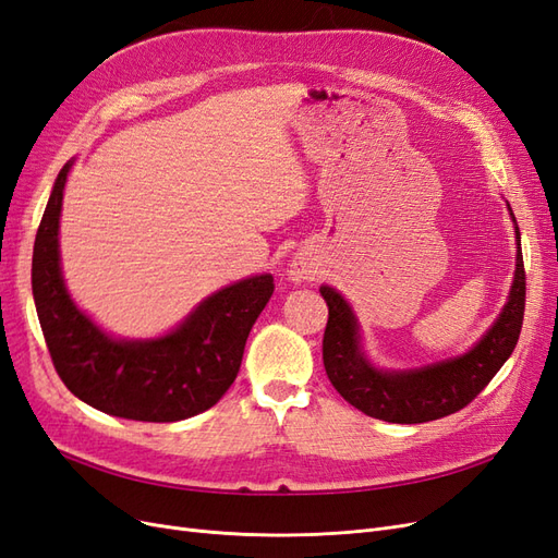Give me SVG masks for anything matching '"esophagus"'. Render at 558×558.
Returning a JSON list of instances; mask_svg holds the SVG:
<instances>
[{
	"label": "esophagus",
	"mask_w": 558,
	"mask_h": 558,
	"mask_svg": "<svg viewBox=\"0 0 558 558\" xmlns=\"http://www.w3.org/2000/svg\"><path fill=\"white\" fill-rule=\"evenodd\" d=\"M291 277H293L295 281L312 279V269H310L305 263H295V265L291 267Z\"/></svg>",
	"instance_id": "1"
}]
</instances>
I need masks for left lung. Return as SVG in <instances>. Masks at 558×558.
Instances as JSON below:
<instances>
[{
	"label": "left lung",
	"instance_id": "left-lung-1",
	"mask_svg": "<svg viewBox=\"0 0 558 558\" xmlns=\"http://www.w3.org/2000/svg\"><path fill=\"white\" fill-rule=\"evenodd\" d=\"M517 272L502 314L475 349L463 356L410 373H381L359 349V326L344 298L320 286L328 305L324 332V365L330 384L347 402L388 424H426L463 410L496 377L517 347L526 310V269L517 228Z\"/></svg>",
	"mask_w": 558,
	"mask_h": 558
}]
</instances>
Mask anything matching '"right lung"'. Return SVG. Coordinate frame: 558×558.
<instances>
[{
    "mask_svg": "<svg viewBox=\"0 0 558 558\" xmlns=\"http://www.w3.org/2000/svg\"><path fill=\"white\" fill-rule=\"evenodd\" d=\"M70 167L56 179L32 253V293L56 373L90 408L132 421L170 424L214 408L240 373L246 337L275 293V277H251L214 293L160 340H111L76 310L60 275L58 228Z\"/></svg>",
    "mask_w": 558,
    "mask_h": 558,
    "instance_id": "1",
    "label": "right lung"
}]
</instances>
